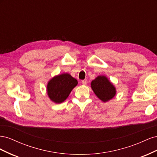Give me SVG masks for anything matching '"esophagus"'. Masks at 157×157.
<instances>
[{
	"label": "esophagus",
	"mask_w": 157,
	"mask_h": 157,
	"mask_svg": "<svg viewBox=\"0 0 157 157\" xmlns=\"http://www.w3.org/2000/svg\"><path fill=\"white\" fill-rule=\"evenodd\" d=\"M82 84L83 85H86L87 84V81L86 80H82Z\"/></svg>",
	"instance_id": "34e87169"
}]
</instances>
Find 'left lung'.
<instances>
[{
	"label": "left lung",
	"mask_w": 157,
	"mask_h": 157,
	"mask_svg": "<svg viewBox=\"0 0 157 157\" xmlns=\"http://www.w3.org/2000/svg\"><path fill=\"white\" fill-rule=\"evenodd\" d=\"M91 88L96 96L103 102H107L115 96L116 88L106 76L99 75L91 82Z\"/></svg>",
	"instance_id": "8db88e82"
}]
</instances>
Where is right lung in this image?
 I'll return each mask as SVG.
<instances>
[{
	"label": "right lung",
	"mask_w": 157,
	"mask_h": 157,
	"mask_svg": "<svg viewBox=\"0 0 157 157\" xmlns=\"http://www.w3.org/2000/svg\"><path fill=\"white\" fill-rule=\"evenodd\" d=\"M77 84V80L69 73L56 75L47 84V94L52 101L61 103L68 98L71 92Z\"/></svg>",
	"instance_id": "obj_1"
}]
</instances>
